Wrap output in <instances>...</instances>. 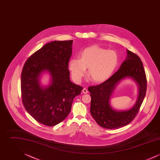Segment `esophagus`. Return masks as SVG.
I'll return each instance as SVG.
<instances>
[{
  "mask_svg": "<svg viewBox=\"0 0 160 160\" xmlns=\"http://www.w3.org/2000/svg\"><path fill=\"white\" fill-rule=\"evenodd\" d=\"M82 92H83V93H88V89H86V88H83V91H82Z\"/></svg>",
  "mask_w": 160,
  "mask_h": 160,
  "instance_id": "obj_1",
  "label": "esophagus"
}]
</instances>
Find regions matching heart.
Listing matches in <instances>:
<instances>
[{
    "mask_svg": "<svg viewBox=\"0 0 160 160\" xmlns=\"http://www.w3.org/2000/svg\"><path fill=\"white\" fill-rule=\"evenodd\" d=\"M118 56L113 50L98 46L87 47L79 54V59L69 61V68L75 81L79 82L88 68V76L92 82L100 83L112 75L118 65Z\"/></svg>",
    "mask_w": 160,
    "mask_h": 160,
    "instance_id": "heart-1",
    "label": "heart"
}]
</instances>
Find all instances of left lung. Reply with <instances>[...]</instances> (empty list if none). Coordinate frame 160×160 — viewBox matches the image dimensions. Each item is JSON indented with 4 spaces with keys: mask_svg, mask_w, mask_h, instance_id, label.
Here are the masks:
<instances>
[{
    "mask_svg": "<svg viewBox=\"0 0 160 160\" xmlns=\"http://www.w3.org/2000/svg\"><path fill=\"white\" fill-rule=\"evenodd\" d=\"M126 60L114 74L106 81L88 88L91 93V113L97 123L107 129H117L129 124L136 116L145 98L147 79L143 63L136 54L127 50ZM129 77L139 85V93L137 102L128 111H117L109 106V100L116 85L122 79Z\"/></svg>",
    "mask_w": 160,
    "mask_h": 160,
    "instance_id": "obj_1",
    "label": "left lung"
}]
</instances>
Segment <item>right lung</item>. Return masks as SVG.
Segmentation results:
<instances>
[{"label": "right lung", "instance_id": "add662e5", "mask_svg": "<svg viewBox=\"0 0 160 160\" xmlns=\"http://www.w3.org/2000/svg\"><path fill=\"white\" fill-rule=\"evenodd\" d=\"M72 44V40L47 43L32 54L23 66V106L37 122L48 127L61 123L68 116L74 98L83 89L70 81L68 65ZM44 70L52 76V83L46 88L41 87L38 80Z\"/></svg>", "mask_w": 160, "mask_h": 160}]
</instances>
